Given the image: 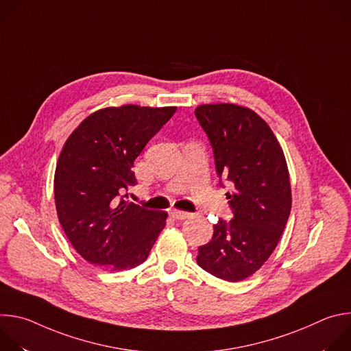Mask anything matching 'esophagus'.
<instances>
[{
  "label": "esophagus",
  "instance_id": "obj_1",
  "mask_svg": "<svg viewBox=\"0 0 351 351\" xmlns=\"http://www.w3.org/2000/svg\"><path fill=\"white\" fill-rule=\"evenodd\" d=\"M171 217H172L173 219H186V218L190 217V214H189V213H184V211L173 210V211H171Z\"/></svg>",
  "mask_w": 351,
  "mask_h": 351
}]
</instances>
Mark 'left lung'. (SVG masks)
Segmentation results:
<instances>
[{"instance_id": "1", "label": "left lung", "mask_w": 351, "mask_h": 351, "mask_svg": "<svg viewBox=\"0 0 351 351\" xmlns=\"http://www.w3.org/2000/svg\"><path fill=\"white\" fill-rule=\"evenodd\" d=\"M194 115L211 143L215 169L232 184L226 193L233 219L214 225L198 247L197 264L239 282L260 269L275 250L291 210L289 171L282 148L264 119L234 104H210Z\"/></svg>"}]
</instances>
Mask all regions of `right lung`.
<instances>
[{
	"label": "right lung",
	"mask_w": 351,
	"mask_h": 351,
	"mask_svg": "<svg viewBox=\"0 0 351 351\" xmlns=\"http://www.w3.org/2000/svg\"><path fill=\"white\" fill-rule=\"evenodd\" d=\"M176 107L123 106L87 117L58 158L54 194L60 223L90 264L123 271L144 263L165 228L167 213L128 202L132 171L145 144Z\"/></svg>",
	"instance_id": "obj_1"
}]
</instances>
